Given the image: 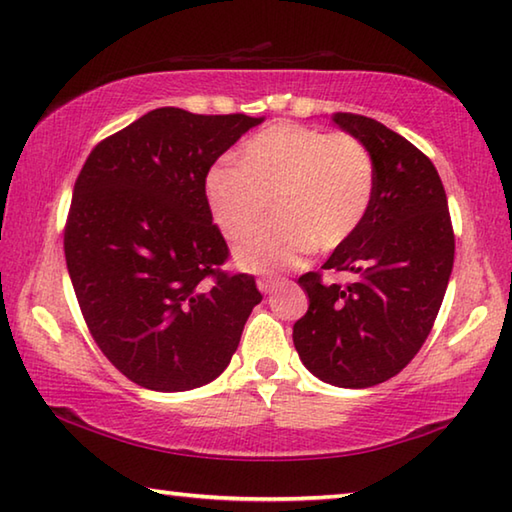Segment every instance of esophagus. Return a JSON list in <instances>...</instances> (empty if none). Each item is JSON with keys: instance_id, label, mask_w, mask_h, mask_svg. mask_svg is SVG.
I'll list each match as a JSON object with an SVG mask.
<instances>
[{"instance_id": "1", "label": "esophagus", "mask_w": 512, "mask_h": 512, "mask_svg": "<svg viewBox=\"0 0 512 512\" xmlns=\"http://www.w3.org/2000/svg\"><path fill=\"white\" fill-rule=\"evenodd\" d=\"M277 284H280V277H262V280H257V288L262 293H273Z\"/></svg>"}]
</instances>
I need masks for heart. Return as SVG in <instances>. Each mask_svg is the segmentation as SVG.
<instances>
[{"label": "heart", "mask_w": 512, "mask_h": 512, "mask_svg": "<svg viewBox=\"0 0 512 512\" xmlns=\"http://www.w3.org/2000/svg\"><path fill=\"white\" fill-rule=\"evenodd\" d=\"M374 190V159L358 138L295 123L255 134L239 163L219 161L206 176L212 217L226 237L246 235L268 208L277 215L237 246V262L248 271L342 246L365 221Z\"/></svg>", "instance_id": "obj_1"}]
</instances>
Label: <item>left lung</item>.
<instances>
[{
    "label": "left lung",
    "instance_id": "8db88e82",
    "mask_svg": "<svg viewBox=\"0 0 512 512\" xmlns=\"http://www.w3.org/2000/svg\"><path fill=\"white\" fill-rule=\"evenodd\" d=\"M376 167L365 221L322 268L347 286L304 273L309 311L293 324L304 367L336 387H371L396 376L430 336L454 264V230L441 176L407 138L374 118L333 114Z\"/></svg>",
    "mask_w": 512,
    "mask_h": 512
}]
</instances>
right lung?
<instances>
[{
    "instance_id": "obj_1",
    "label": "right lung",
    "mask_w": 512,
    "mask_h": 512,
    "mask_svg": "<svg viewBox=\"0 0 512 512\" xmlns=\"http://www.w3.org/2000/svg\"><path fill=\"white\" fill-rule=\"evenodd\" d=\"M262 120L161 107L100 141L82 165L64 257L89 333L136 385H208L262 302L253 275L221 271L230 253L206 197L210 167Z\"/></svg>"
}]
</instances>
